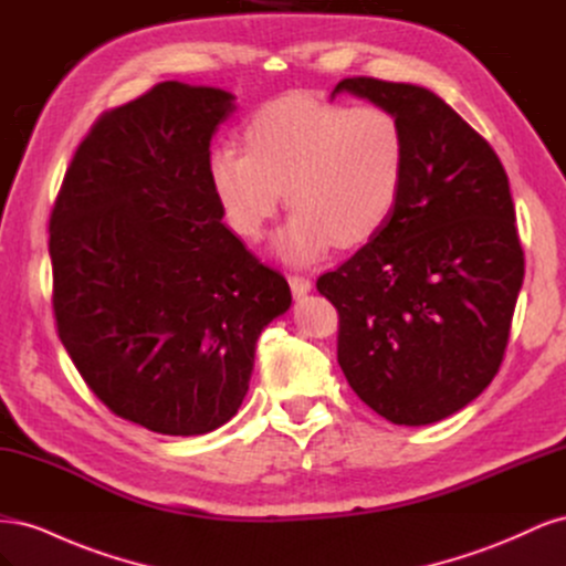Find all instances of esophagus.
<instances>
[{
  "label": "esophagus",
  "mask_w": 566,
  "mask_h": 566,
  "mask_svg": "<svg viewBox=\"0 0 566 566\" xmlns=\"http://www.w3.org/2000/svg\"><path fill=\"white\" fill-rule=\"evenodd\" d=\"M287 283H290V290H293L295 297H304L312 290V281L306 276H300V273H290Z\"/></svg>",
  "instance_id": "34e87169"
}]
</instances>
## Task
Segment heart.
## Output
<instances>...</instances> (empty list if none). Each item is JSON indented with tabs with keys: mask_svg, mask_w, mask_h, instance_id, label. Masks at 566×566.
I'll list each match as a JSON object with an SVG mask.
<instances>
[{
	"mask_svg": "<svg viewBox=\"0 0 566 566\" xmlns=\"http://www.w3.org/2000/svg\"><path fill=\"white\" fill-rule=\"evenodd\" d=\"M245 150L210 153L212 191L229 227L256 241L279 212L283 188L295 214L276 238L287 262H314L333 243L378 235L397 210L408 172V136L397 113L287 94L256 111Z\"/></svg>",
	"mask_w": 566,
	"mask_h": 566,
	"instance_id": "obj_1",
	"label": "heart"
}]
</instances>
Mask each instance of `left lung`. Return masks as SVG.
<instances>
[{"label":"left lung","instance_id":"1","mask_svg":"<svg viewBox=\"0 0 566 566\" xmlns=\"http://www.w3.org/2000/svg\"><path fill=\"white\" fill-rule=\"evenodd\" d=\"M339 92L399 115L408 172L385 229L316 287L339 314L337 361L358 399L394 424H430L503 364L524 281L507 175L430 90L347 77Z\"/></svg>","mask_w":566,"mask_h":566}]
</instances>
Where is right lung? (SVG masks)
<instances>
[{
    "label": "right lung",
    "mask_w": 566,
    "mask_h": 566,
    "mask_svg": "<svg viewBox=\"0 0 566 566\" xmlns=\"http://www.w3.org/2000/svg\"><path fill=\"white\" fill-rule=\"evenodd\" d=\"M214 87L160 82L101 115L49 219L59 337L115 416L169 437L241 408L290 287L221 217L210 142L233 113Z\"/></svg>",
    "instance_id": "add662e5"
}]
</instances>
